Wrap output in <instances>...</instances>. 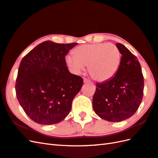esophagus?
<instances>
[{"label": "esophagus", "mask_w": 158, "mask_h": 158, "mask_svg": "<svg viewBox=\"0 0 158 158\" xmlns=\"http://www.w3.org/2000/svg\"><path fill=\"white\" fill-rule=\"evenodd\" d=\"M83 82L85 83H89L90 82V81L88 79H87L86 77H84L83 78Z\"/></svg>", "instance_id": "34e87169"}]
</instances>
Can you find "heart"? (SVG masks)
<instances>
[{"mask_svg":"<svg viewBox=\"0 0 158 158\" xmlns=\"http://www.w3.org/2000/svg\"><path fill=\"white\" fill-rule=\"evenodd\" d=\"M121 54L114 44L95 43L81 45L73 51V55L66 58L67 65L76 73H79L88 66L93 78L104 81L117 74L121 65Z\"/></svg>","mask_w":158,"mask_h":158,"instance_id":"obj_1","label":"heart"}]
</instances>
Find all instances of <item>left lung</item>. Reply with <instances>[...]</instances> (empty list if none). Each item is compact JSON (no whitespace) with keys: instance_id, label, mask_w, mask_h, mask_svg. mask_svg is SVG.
<instances>
[{"instance_id":"obj_1","label":"left lung","mask_w":158,"mask_h":158,"mask_svg":"<svg viewBox=\"0 0 158 158\" xmlns=\"http://www.w3.org/2000/svg\"><path fill=\"white\" fill-rule=\"evenodd\" d=\"M121 57L117 74L96 84L93 98L94 111L101 118L119 122L130 118L138 110L143 95L144 81L139 60L123 44L117 43Z\"/></svg>"}]
</instances>
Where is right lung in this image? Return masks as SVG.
I'll return each instance as SVG.
<instances>
[{"label": "right lung", "mask_w": 158, "mask_h": 158, "mask_svg": "<svg viewBox=\"0 0 158 158\" xmlns=\"http://www.w3.org/2000/svg\"><path fill=\"white\" fill-rule=\"evenodd\" d=\"M77 43L43 42L24 56L20 63L15 90L25 114L41 125L57 123L69 114L72 102L83 79L71 74L65 55Z\"/></svg>", "instance_id": "right-lung-1"}]
</instances>
